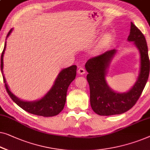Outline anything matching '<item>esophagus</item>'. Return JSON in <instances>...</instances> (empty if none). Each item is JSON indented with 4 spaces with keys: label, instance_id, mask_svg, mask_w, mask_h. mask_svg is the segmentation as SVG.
Segmentation results:
<instances>
[{
    "label": "esophagus",
    "instance_id": "34e87169",
    "mask_svg": "<svg viewBox=\"0 0 150 150\" xmlns=\"http://www.w3.org/2000/svg\"><path fill=\"white\" fill-rule=\"evenodd\" d=\"M78 74L80 75H83L85 74V70L82 68H80L79 70H78Z\"/></svg>",
    "mask_w": 150,
    "mask_h": 150
}]
</instances>
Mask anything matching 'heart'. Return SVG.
I'll use <instances>...</instances> for the list:
<instances>
[{
    "label": "heart",
    "mask_w": 150,
    "mask_h": 150,
    "mask_svg": "<svg viewBox=\"0 0 150 150\" xmlns=\"http://www.w3.org/2000/svg\"><path fill=\"white\" fill-rule=\"evenodd\" d=\"M102 42V44H103V43L105 42V38H103V40H102V42Z\"/></svg>",
    "instance_id": "obj_1"
}]
</instances>
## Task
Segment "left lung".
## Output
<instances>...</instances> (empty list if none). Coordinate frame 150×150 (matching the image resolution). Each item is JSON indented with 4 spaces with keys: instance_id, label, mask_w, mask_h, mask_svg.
I'll use <instances>...</instances> for the list:
<instances>
[{
    "instance_id": "obj_1",
    "label": "left lung",
    "mask_w": 150,
    "mask_h": 150,
    "mask_svg": "<svg viewBox=\"0 0 150 150\" xmlns=\"http://www.w3.org/2000/svg\"><path fill=\"white\" fill-rule=\"evenodd\" d=\"M129 42H133L139 53V72L136 82L127 92L114 91L108 85L106 77L108 68L118 51L112 49L86 62V79L90 87V103L93 111L100 116L123 114L136 103L148 80L149 59L146 40L139 30L131 22Z\"/></svg>"
}]
</instances>
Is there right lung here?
<instances>
[{"instance_id": "1", "label": "right lung", "mask_w": 150, "mask_h": 150, "mask_svg": "<svg viewBox=\"0 0 150 150\" xmlns=\"http://www.w3.org/2000/svg\"><path fill=\"white\" fill-rule=\"evenodd\" d=\"M11 29L6 36V40L11 33ZM6 46L5 41V47L1 58V70L3 74L4 83L6 90L7 91L12 100L21 108L30 114L42 116L44 117L54 116L59 114L64 109L66 101L67 91L71 82L75 79L76 76L77 67L75 65L68 68H64L59 71L55 82L50 88V90L40 99L35 101H25L17 97L11 91L3 74V57Z\"/></svg>"}]
</instances>
